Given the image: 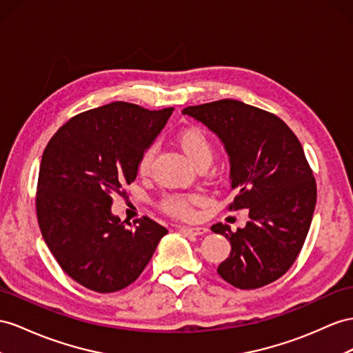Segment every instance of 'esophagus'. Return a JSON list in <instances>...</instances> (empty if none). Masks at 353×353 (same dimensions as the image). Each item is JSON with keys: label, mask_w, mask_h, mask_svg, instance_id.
Wrapping results in <instances>:
<instances>
[{"label": "esophagus", "mask_w": 353, "mask_h": 353, "mask_svg": "<svg viewBox=\"0 0 353 353\" xmlns=\"http://www.w3.org/2000/svg\"><path fill=\"white\" fill-rule=\"evenodd\" d=\"M183 234H188V236H201V234H205L209 231V228L205 227H182L180 228Z\"/></svg>", "instance_id": "1"}]
</instances>
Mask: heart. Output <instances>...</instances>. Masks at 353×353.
Returning a JSON list of instances; mask_svg holds the SVG:
<instances>
[{
	"instance_id": "1",
	"label": "heart",
	"mask_w": 353,
	"mask_h": 353,
	"mask_svg": "<svg viewBox=\"0 0 353 353\" xmlns=\"http://www.w3.org/2000/svg\"><path fill=\"white\" fill-rule=\"evenodd\" d=\"M176 144L183 152L186 159L191 162L195 168L209 167L213 159V144L201 128L196 126H188L176 135ZM155 155V149L152 146L141 153L139 159V173L148 174L150 170L152 159ZM198 203L196 195H183V194H170L162 198L161 207L168 214L179 216V218H188L194 212V204Z\"/></svg>"
}]
</instances>
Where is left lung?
I'll return each mask as SVG.
<instances>
[{
	"label": "left lung",
	"mask_w": 353,
	"mask_h": 353,
	"mask_svg": "<svg viewBox=\"0 0 353 353\" xmlns=\"http://www.w3.org/2000/svg\"><path fill=\"white\" fill-rule=\"evenodd\" d=\"M182 113L218 135L236 192L230 209L249 212L246 227L236 232L230 225L212 227L231 243L219 276L240 289L274 282L301 252L316 205V182L301 143L276 114L236 99L191 105Z\"/></svg>",
	"instance_id": "8db88e82"
}]
</instances>
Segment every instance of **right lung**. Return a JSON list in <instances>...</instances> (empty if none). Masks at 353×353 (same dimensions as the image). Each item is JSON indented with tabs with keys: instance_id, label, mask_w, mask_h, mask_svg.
I'll return each mask as SVG.
<instances>
[{
	"instance_id": "right-lung-1",
	"label": "right lung",
	"mask_w": 353,
	"mask_h": 353,
	"mask_svg": "<svg viewBox=\"0 0 353 353\" xmlns=\"http://www.w3.org/2000/svg\"><path fill=\"white\" fill-rule=\"evenodd\" d=\"M173 110L123 101L92 108L62 125L43 152L35 200L43 239L61 268L90 291L131 285L168 232L146 216L134 228L125 225L112 213V195L134 182L141 153Z\"/></svg>"
}]
</instances>
